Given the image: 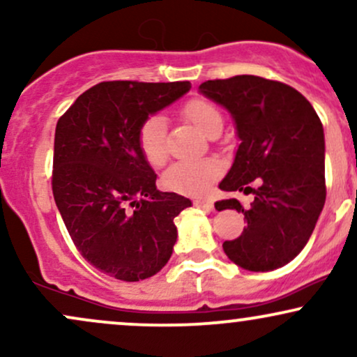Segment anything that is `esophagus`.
Instances as JSON below:
<instances>
[{
  "instance_id": "esophagus-1",
  "label": "esophagus",
  "mask_w": 357,
  "mask_h": 357,
  "mask_svg": "<svg viewBox=\"0 0 357 357\" xmlns=\"http://www.w3.org/2000/svg\"><path fill=\"white\" fill-rule=\"evenodd\" d=\"M195 204H196V206H199V208H204V210H213L211 199H196Z\"/></svg>"
}]
</instances>
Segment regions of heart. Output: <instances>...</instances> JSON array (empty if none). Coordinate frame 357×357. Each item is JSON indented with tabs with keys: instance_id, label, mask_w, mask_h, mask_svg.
Listing matches in <instances>:
<instances>
[{
	"instance_id": "heart-1",
	"label": "heart",
	"mask_w": 357,
	"mask_h": 357,
	"mask_svg": "<svg viewBox=\"0 0 357 357\" xmlns=\"http://www.w3.org/2000/svg\"><path fill=\"white\" fill-rule=\"evenodd\" d=\"M184 116L206 134L216 121H221V114L215 105L204 100H191L184 107ZM139 147L151 166L159 167L167 159L166 121L155 114L142 124L139 130ZM221 173V165L213 158L188 159L174 162L165 174L166 188L181 195H204Z\"/></svg>"
}]
</instances>
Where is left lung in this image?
<instances>
[{
    "mask_svg": "<svg viewBox=\"0 0 357 357\" xmlns=\"http://www.w3.org/2000/svg\"><path fill=\"white\" fill-rule=\"evenodd\" d=\"M199 93L228 110L240 144L221 179V191H250L248 210L236 198L215 208L236 210L247 227L223 250L235 265L270 272L292 261L312 235L326 203V141L321 119L310 102L289 85L255 75L208 80Z\"/></svg>",
    "mask_w": 357,
    "mask_h": 357,
    "instance_id": "1",
    "label": "left lung"
}]
</instances>
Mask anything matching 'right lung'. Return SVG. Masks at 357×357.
Instances as JSON below:
<instances>
[{
	"instance_id": "1",
	"label": "right lung",
	"mask_w": 357,
	"mask_h": 357,
	"mask_svg": "<svg viewBox=\"0 0 357 357\" xmlns=\"http://www.w3.org/2000/svg\"><path fill=\"white\" fill-rule=\"evenodd\" d=\"M190 82H102L55 129L53 198L82 257L122 282L155 275L178 240L174 218L191 202L155 188L139 130L190 92Z\"/></svg>"
}]
</instances>
